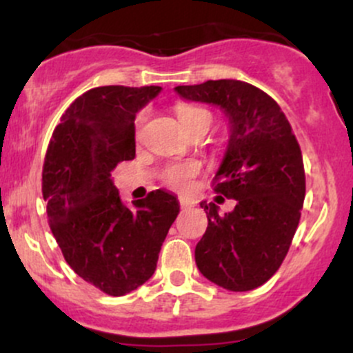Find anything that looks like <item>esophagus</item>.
<instances>
[{
	"label": "esophagus",
	"mask_w": 353,
	"mask_h": 353,
	"mask_svg": "<svg viewBox=\"0 0 353 353\" xmlns=\"http://www.w3.org/2000/svg\"><path fill=\"white\" fill-rule=\"evenodd\" d=\"M179 205H181V209H190V208H192V202H190V201H188V199H179Z\"/></svg>",
	"instance_id": "esophagus-1"
}]
</instances>
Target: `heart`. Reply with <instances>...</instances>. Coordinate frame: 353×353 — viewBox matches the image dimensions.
Here are the masks:
<instances>
[{
    "instance_id": "1",
    "label": "heart",
    "mask_w": 353,
    "mask_h": 353,
    "mask_svg": "<svg viewBox=\"0 0 353 353\" xmlns=\"http://www.w3.org/2000/svg\"><path fill=\"white\" fill-rule=\"evenodd\" d=\"M176 114L179 117L181 124L184 125L185 131H190L194 125L197 124H208L210 128L212 124V114L210 111L204 108L190 106V104H177L176 106ZM144 112L137 117V128H141L144 123ZM199 172V165L196 163H185V164H174L169 165L164 171V182L168 185H171L174 189L185 190L190 185V181L196 174Z\"/></svg>"
}]
</instances>
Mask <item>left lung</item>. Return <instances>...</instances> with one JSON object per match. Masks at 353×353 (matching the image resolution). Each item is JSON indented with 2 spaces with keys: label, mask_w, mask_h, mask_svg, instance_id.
<instances>
[{
  "label": "left lung",
  "mask_w": 353,
  "mask_h": 353,
  "mask_svg": "<svg viewBox=\"0 0 353 353\" xmlns=\"http://www.w3.org/2000/svg\"><path fill=\"white\" fill-rule=\"evenodd\" d=\"M176 91L184 99L216 104L230 124L228 151L212 185L236 199V208L221 216L214 202L201 204L209 224L196 245L197 269L232 292L252 290L277 272L301 221V145L281 106L252 84L219 79Z\"/></svg>",
  "instance_id": "8db88e82"
}]
</instances>
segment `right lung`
<instances>
[{
  "mask_svg": "<svg viewBox=\"0 0 353 353\" xmlns=\"http://www.w3.org/2000/svg\"><path fill=\"white\" fill-rule=\"evenodd\" d=\"M159 86H101L71 103L56 125L43 165V197L52 236L70 267L108 295H124L152 277L179 202L152 190L121 201L111 172L136 156V112Z\"/></svg>",
  "mask_w": 353,
  "mask_h": 353,
  "instance_id": "obj_1",
  "label": "right lung"
}]
</instances>
